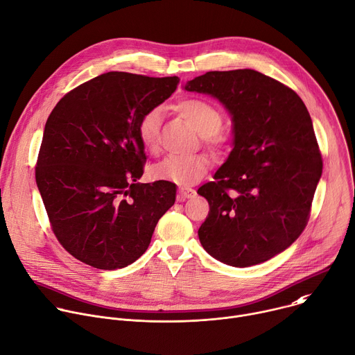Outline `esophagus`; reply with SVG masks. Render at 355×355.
<instances>
[{
	"instance_id": "esophagus-1",
	"label": "esophagus",
	"mask_w": 355,
	"mask_h": 355,
	"mask_svg": "<svg viewBox=\"0 0 355 355\" xmlns=\"http://www.w3.org/2000/svg\"><path fill=\"white\" fill-rule=\"evenodd\" d=\"M196 196V189H192L189 187H181L178 189V196H177V200L178 201H185L188 198H192Z\"/></svg>"
}]
</instances>
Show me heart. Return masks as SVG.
I'll return each mask as SVG.
<instances>
[{
  "label": "heart",
  "instance_id": "1",
  "mask_svg": "<svg viewBox=\"0 0 355 355\" xmlns=\"http://www.w3.org/2000/svg\"><path fill=\"white\" fill-rule=\"evenodd\" d=\"M175 110L196 128L208 146L219 148L227 143V137L220 130L222 113L214 105L201 99H185L175 105ZM159 125L161 114L158 109L147 112L139 123V140L150 153H157L159 148ZM209 168L211 159L207 154L188 157L170 155L155 164L150 174L151 178L157 181H168L181 187H188L198 182Z\"/></svg>",
  "mask_w": 355,
  "mask_h": 355
}]
</instances>
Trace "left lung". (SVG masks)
Returning a JSON list of instances; mask_svg holds the SVG:
<instances>
[{
	"mask_svg": "<svg viewBox=\"0 0 355 355\" xmlns=\"http://www.w3.org/2000/svg\"><path fill=\"white\" fill-rule=\"evenodd\" d=\"M184 89L212 96L232 119V151L198 189L209 204L200 242L225 265L263 263L303 232L323 170L307 107L253 69L207 72Z\"/></svg>",
	"mask_w": 355,
	"mask_h": 355,
	"instance_id": "1",
	"label": "left lung"
}]
</instances>
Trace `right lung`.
<instances>
[{
    "label": "right lung",
    "mask_w": 355,
    "mask_h": 355,
    "mask_svg": "<svg viewBox=\"0 0 355 355\" xmlns=\"http://www.w3.org/2000/svg\"><path fill=\"white\" fill-rule=\"evenodd\" d=\"M180 79L109 72L58 102L37 163V185L52 231L78 261L114 270L147 250L175 184H141V117L166 102Z\"/></svg>",
    "instance_id": "right-lung-1"
}]
</instances>
